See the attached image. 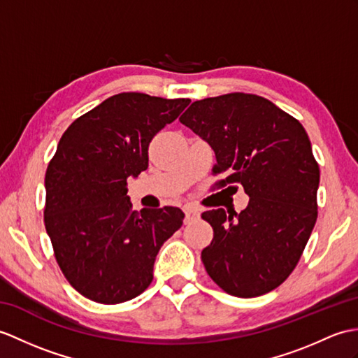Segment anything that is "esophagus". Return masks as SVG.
I'll use <instances>...</instances> for the list:
<instances>
[{
	"instance_id": "obj_1",
	"label": "esophagus",
	"mask_w": 358,
	"mask_h": 358,
	"mask_svg": "<svg viewBox=\"0 0 358 358\" xmlns=\"http://www.w3.org/2000/svg\"><path fill=\"white\" fill-rule=\"evenodd\" d=\"M182 210H185V222L186 224L192 222V221L199 218L198 209H195V207H192V206H185V207H182Z\"/></svg>"
}]
</instances>
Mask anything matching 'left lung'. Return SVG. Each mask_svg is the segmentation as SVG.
<instances>
[{"mask_svg": "<svg viewBox=\"0 0 358 358\" xmlns=\"http://www.w3.org/2000/svg\"><path fill=\"white\" fill-rule=\"evenodd\" d=\"M180 122L213 149V173L227 176L220 186L241 185L250 198L241 213L201 215L213 227L201 252L206 271L231 296L271 292L294 270L317 220L320 171L308 134L273 102L245 93L196 101Z\"/></svg>", "mask_w": 358, "mask_h": 358, "instance_id": "1", "label": "left lung"}]
</instances>
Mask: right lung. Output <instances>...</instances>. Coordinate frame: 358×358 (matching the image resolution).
Returning a JSON list of instances; mask_svg holds the SVG:
<instances>
[{
	"label": "right lung",
	"instance_id": "obj_1",
	"mask_svg": "<svg viewBox=\"0 0 358 358\" xmlns=\"http://www.w3.org/2000/svg\"><path fill=\"white\" fill-rule=\"evenodd\" d=\"M189 103L120 93L61 137L45 172L44 222L64 276L90 301L114 305L143 293L160 247L181 227L178 207L132 210L127 180L148 169L151 140Z\"/></svg>",
	"mask_w": 358,
	"mask_h": 358
}]
</instances>
